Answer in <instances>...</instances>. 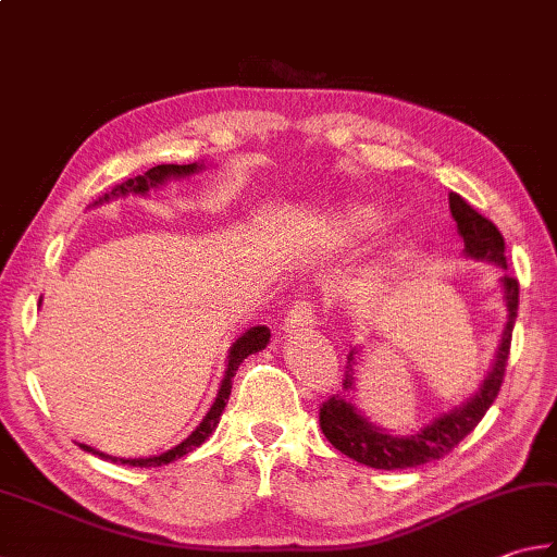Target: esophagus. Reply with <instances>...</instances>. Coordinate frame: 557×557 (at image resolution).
<instances>
[{"label":"esophagus","mask_w":557,"mask_h":557,"mask_svg":"<svg viewBox=\"0 0 557 557\" xmlns=\"http://www.w3.org/2000/svg\"><path fill=\"white\" fill-rule=\"evenodd\" d=\"M318 322V310H314V302L312 300H296L288 310V318H286V327L290 330H306L312 327V324Z\"/></svg>","instance_id":"1"}]
</instances>
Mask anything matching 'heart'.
<instances>
[{
  "label": "heart",
  "mask_w": 557,
  "mask_h": 557,
  "mask_svg": "<svg viewBox=\"0 0 557 557\" xmlns=\"http://www.w3.org/2000/svg\"><path fill=\"white\" fill-rule=\"evenodd\" d=\"M383 215L373 211V208H363V211L351 213L346 220H342V233L349 237H361V235H371L381 227Z\"/></svg>",
  "instance_id": "1"
}]
</instances>
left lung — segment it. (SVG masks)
<instances>
[{
	"instance_id": "left-lung-1",
	"label": "left lung",
	"mask_w": 557,
	"mask_h": 557,
	"mask_svg": "<svg viewBox=\"0 0 557 557\" xmlns=\"http://www.w3.org/2000/svg\"><path fill=\"white\" fill-rule=\"evenodd\" d=\"M450 215H454L458 233L466 243V255L482 261H492L502 269H507L505 257V237L497 230V225L480 215L466 198L458 194H448ZM502 288H505V306H507V327L502 334L499 349L495 356V366L487 373L485 383L480 391L468 397V400L454 407L450 412L438 414L432 422L417 429L412 434H391L385 429L371 424L369 419L356 409L354 397L349 395H332L320 407V429L327 436V442L342 450L344 456L354 458L356 463H363L375 470H405L417 468L424 463H432L448 456L463 438L473 432L485 417L490 405L505 381L507 359L511 349V332L513 322H517L519 310V281L505 274L502 276ZM359 351H349L346 359V373H344V391H354V356Z\"/></svg>"
}]
</instances>
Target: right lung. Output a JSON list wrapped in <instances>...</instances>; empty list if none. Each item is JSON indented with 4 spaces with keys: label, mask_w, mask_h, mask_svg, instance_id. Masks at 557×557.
<instances>
[{
    "label": "right lung",
    "mask_w": 557,
    "mask_h": 557,
    "mask_svg": "<svg viewBox=\"0 0 557 557\" xmlns=\"http://www.w3.org/2000/svg\"><path fill=\"white\" fill-rule=\"evenodd\" d=\"M198 170H203V164H157L152 166V170H148L140 176H133V180L119 184L115 188H111L109 194L99 196V201H94V206L99 203H107L111 201L113 196H128V194H140L145 196L150 191V188L164 184L166 180H182V176H191L196 174ZM269 337L271 332L269 327H264V324H259V327H249L243 337H239L233 346H230V356H227V369H225V377L223 383H220V391H218V397L213 407L208 409V414L203 417V422L196 426V432H191V436H186L184 442L180 446H174L170 450H164V454L160 456H150V458H115V456H107L101 454V450L91 448L87 444H79V448L89 450V454L99 456V458H109L113 460V463H123V466H133V468H157V466H166L172 463V460L182 458L186 454H191V450H196L198 446H201L208 436H211L215 432V426L220 422V414H223V409L227 405V397H230V391H233V375L235 371L239 369V363H243L249 354H257L264 349V346L269 344Z\"/></svg>",
    "instance_id": "obj_1"
}]
</instances>
